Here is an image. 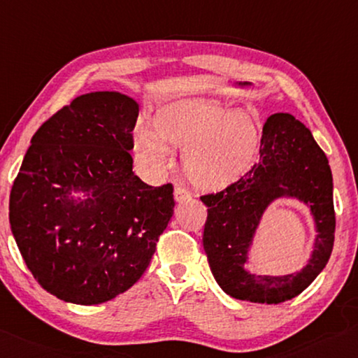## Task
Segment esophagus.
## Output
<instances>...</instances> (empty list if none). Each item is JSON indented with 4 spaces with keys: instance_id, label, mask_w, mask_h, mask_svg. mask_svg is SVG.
I'll return each mask as SVG.
<instances>
[{
    "instance_id": "1",
    "label": "esophagus",
    "mask_w": 358,
    "mask_h": 358,
    "mask_svg": "<svg viewBox=\"0 0 358 358\" xmlns=\"http://www.w3.org/2000/svg\"><path fill=\"white\" fill-rule=\"evenodd\" d=\"M192 196V193L185 189V187H182L180 184H178L174 187V199L178 203H182L185 201V199H189Z\"/></svg>"
}]
</instances>
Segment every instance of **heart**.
Wrapping results in <instances>:
<instances>
[{
    "label": "heart",
    "mask_w": 358,
    "mask_h": 358,
    "mask_svg": "<svg viewBox=\"0 0 358 358\" xmlns=\"http://www.w3.org/2000/svg\"><path fill=\"white\" fill-rule=\"evenodd\" d=\"M157 127L138 130L135 150L150 173L174 163V148L185 150V171L203 190H222L247 174L258 157L261 131L248 111L187 100L163 106Z\"/></svg>",
    "instance_id": "heart-1"
}]
</instances>
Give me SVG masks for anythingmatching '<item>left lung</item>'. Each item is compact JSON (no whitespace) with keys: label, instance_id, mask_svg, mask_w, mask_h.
Segmentation results:
<instances>
[{"label":"left lung","instance_id":"1","mask_svg":"<svg viewBox=\"0 0 358 358\" xmlns=\"http://www.w3.org/2000/svg\"><path fill=\"white\" fill-rule=\"evenodd\" d=\"M259 162L237 182L203 195L208 206L203 245L214 278L228 296L256 303H280L299 296L329 262L335 241L334 180L327 155L311 131L287 113L262 129ZM310 206L320 234L306 268L286 278L252 275L243 268L249 243L266 206L280 196Z\"/></svg>","mask_w":358,"mask_h":358}]
</instances>
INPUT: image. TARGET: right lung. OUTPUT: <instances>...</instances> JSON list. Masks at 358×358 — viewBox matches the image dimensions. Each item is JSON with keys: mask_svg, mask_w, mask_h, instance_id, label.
Wrapping results in <instances>:
<instances>
[{"mask_svg": "<svg viewBox=\"0 0 358 358\" xmlns=\"http://www.w3.org/2000/svg\"><path fill=\"white\" fill-rule=\"evenodd\" d=\"M138 111L119 92L77 97L31 138L12 185L9 222L24 264L64 302L103 303L134 286L173 217V185L131 171Z\"/></svg>", "mask_w": 358, "mask_h": 358, "instance_id": "1", "label": "right lung"}]
</instances>
